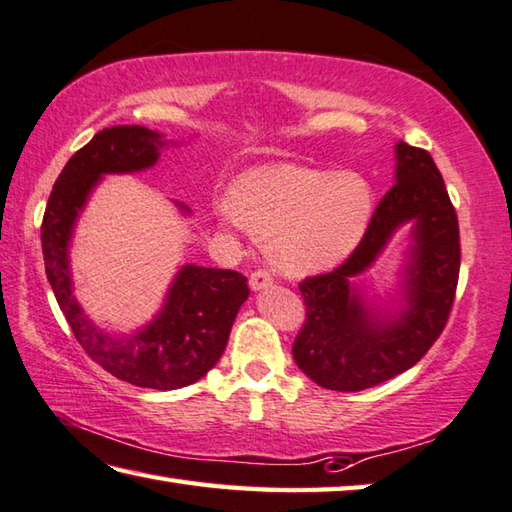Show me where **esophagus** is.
<instances>
[{
    "mask_svg": "<svg viewBox=\"0 0 512 512\" xmlns=\"http://www.w3.org/2000/svg\"><path fill=\"white\" fill-rule=\"evenodd\" d=\"M248 284H250V288H253V291H264V288L273 286V275L268 273V271H262V268H259V271L250 273V280H248Z\"/></svg>",
    "mask_w": 512,
    "mask_h": 512,
    "instance_id": "obj_1",
    "label": "esophagus"
}]
</instances>
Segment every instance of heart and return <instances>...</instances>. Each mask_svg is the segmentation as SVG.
<instances>
[{"instance_id": "b5f03b06", "label": "heart", "mask_w": 512, "mask_h": 512, "mask_svg": "<svg viewBox=\"0 0 512 512\" xmlns=\"http://www.w3.org/2000/svg\"><path fill=\"white\" fill-rule=\"evenodd\" d=\"M374 194L365 176L297 163H262L230 185L217 215L268 239L277 268L291 275L318 273L342 262L365 235Z\"/></svg>"}]
</instances>
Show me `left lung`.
I'll use <instances>...</instances> for the list:
<instances>
[{
    "label": "left lung",
    "instance_id": "obj_1",
    "mask_svg": "<svg viewBox=\"0 0 512 512\" xmlns=\"http://www.w3.org/2000/svg\"><path fill=\"white\" fill-rule=\"evenodd\" d=\"M396 161V183L356 250L331 273L300 282L306 320L293 358L324 389L360 392L403 374L430 351L450 318L461 266L457 212L430 152L401 141ZM410 220L415 244L404 272L406 306L387 316L369 307L352 282Z\"/></svg>",
    "mask_w": 512,
    "mask_h": 512
}]
</instances>
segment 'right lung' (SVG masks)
<instances>
[{"instance_id": "add662e5", "label": "right lung", "mask_w": 512, "mask_h": 512, "mask_svg": "<svg viewBox=\"0 0 512 512\" xmlns=\"http://www.w3.org/2000/svg\"><path fill=\"white\" fill-rule=\"evenodd\" d=\"M163 147V136L141 125H116L91 138L53 185L42 219V253L55 300L87 356L129 385L167 392L197 383L217 365L250 293L246 277L224 268L183 266L159 315L132 336H114L82 311L69 271L73 226L102 174L147 170Z\"/></svg>"}]
</instances>
